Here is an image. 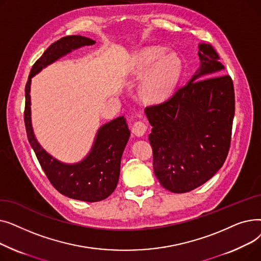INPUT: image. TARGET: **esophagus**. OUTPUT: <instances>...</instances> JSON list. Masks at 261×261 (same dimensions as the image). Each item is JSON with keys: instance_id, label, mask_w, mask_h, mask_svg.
<instances>
[{"instance_id": "esophagus-1", "label": "esophagus", "mask_w": 261, "mask_h": 261, "mask_svg": "<svg viewBox=\"0 0 261 261\" xmlns=\"http://www.w3.org/2000/svg\"><path fill=\"white\" fill-rule=\"evenodd\" d=\"M147 131V125L144 122V121H136L133 127H132V133L138 136V138H141V136H143Z\"/></svg>"}]
</instances>
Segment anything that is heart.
Returning <instances> with one entry per match:
<instances>
[{
	"instance_id": "1",
	"label": "heart",
	"mask_w": 261,
	"mask_h": 261,
	"mask_svg": "<svg viewBox=\"0 0 261 261\" xmlns=\"http://www.w3.org/2000/svg\"><path fill=\"white\" fill-rule=\"evenodd\" d=\"M161 47L142 50L132 68V74L142 76L148 73L143 82V94L151 101L165 100L174 90L180 78L182 65L174 55H165Z\"/></svg>"
}]
</instances>
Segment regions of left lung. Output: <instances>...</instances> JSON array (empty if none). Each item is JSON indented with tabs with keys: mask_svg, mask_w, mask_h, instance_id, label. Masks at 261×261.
Wrapping results in <instances>:
<instances>
[{
	"mask_svg": "<svg viewBox=\"0 0 261 261\" xmlns=\"http://www.w3.org/2000/svg\"><path fill=\"white\" fill-rule=\"evenodd\" d=\"M200 67L169 99L148 107L153 170L161 185L188 193L215 175L227 156L235 115L232 80L211 44H199Z\"/></svg>",
	"mask_w": 261,
	"mask_h": 261,
	"instance_id": "1",
	"label": "left lung"
}]
</instances>
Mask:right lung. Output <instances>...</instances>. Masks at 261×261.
Instances as JSON below:
<instances>
[{"label": "right lung", "instance_id": "1", "mask_svg": "<svg viewBox=\"0 0 261 261\" xmlns=\"http://www.w3.org/2000/svg\"><path fill=\"white\" fill-rule=\"evenodd\" d=\"M94 40L84 36H67L54 42L33 65L25 86L24 121L27 138L47 179L60 194L79 201L98 202L111 195L117 186L120 160L129 141L126 118L119 116L102 125L96 133L90 152L80 162L67 164L50 155L37 141L31 111L32 78L47 65L72 50L93 45Z\"/></svg>", "mask_w": 261, "mask_h": 261}]
</instances>
